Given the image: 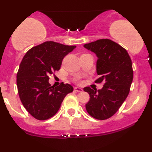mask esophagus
Masks as SVG:
<instances>
[{"instance_id": "34e87169", "label": "esophagus", "mask_w": 152, "mask_h": 152, "mask_svg": "<svg viewBox=\"0 0 152 152\" xmlns=\"http://www.w3.org/2000/svg\"><path fill=\"white\" fill-rule=\"evenodd\" d=\"M74 90L77 92H82L83 91V89L81 88H79V87H75Z\"/></svg>"}]
</instances>
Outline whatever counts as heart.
Returning <instances> with one entry per match:
<instances>
[{"instance_id":"b5f03b06","label":"heart","mask_w":152,"mask_h":152,"mask_svg":"<svg viewBox=\"0 0 152 152\" xmlns=\"http://www.w3.org/2000/svg\"><path fill=\"white\" fill-rule=\"evenodd\" d=\"M77 82H78V83H79V81H76Z\"/></svg>"}]
</instances>
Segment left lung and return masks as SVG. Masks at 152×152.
<instances>
[{
    "instance_id": "left-lung-1",
    "label": "left lung",
    "mask_w": 152,
    "mask_h": 152,
    "mask_svg": "<svg viewBox=\"0 0 152 152\" xmlns=\"http://www.w3.org/2000/svg\"><path fill=\"white\" fill-rule=\"evenodd\" d=\"M83 46L98 57L96 72L99 77L95 83H104L98 91L89 86L83 88L90 96L86 111L94 118L107 119L116 114L129 93L134 75L132 60L125 48L107 38Z\"/></svg>"
}]
</instances>
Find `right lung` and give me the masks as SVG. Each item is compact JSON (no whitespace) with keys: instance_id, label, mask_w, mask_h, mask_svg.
I'll use <instances>...</instances> for the list:
<instances>
[{"instance_id":"right-lung-1","label":"right lung","mask_w":152,"mask_h":152,"mask_svg":"<svg viewBox=\"0 0 152 152\" xmlns=\"http://www.w3.org/2000/svg\"><path fill=\"white\" fill-rule=\"evenodd\" d=\"M76 46L53 41L31 48L22 59L17 73V87L23 105L33 117L48 119L57 113L66 95L74 91L69 83L50 86L48 75L58 71L62 61Z\"/></svg>"}]
</instances>
